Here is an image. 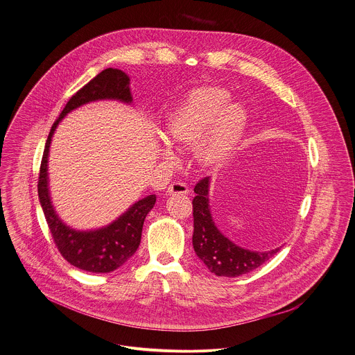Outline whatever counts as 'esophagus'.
<instances>
[{
  "mask_svg": "<svg viewBox=\"0 0 355 355\" xmlns=\"http://www.w3.org/2000/svg\"><path fill=\"white\" fill-rule=\"evenodd\" d=\"M167 193L171 196L174 195H188L189 189L187 187V184L184 182H173L168 188H167Z\"/></svg>",
  "mask_w": 355,
  "mask_h": 355,
  "instance_id": "esophagus-1",
  "label": "esophagus"
}]
</instances>
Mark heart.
I'll list each match as a JSON object with an SVG mask.
<instances>
[{"mask_svg":"<svg viewBox=\"0 0 355 355\" xmlns=\"http://www.w3.org/2000/svg\"><path fill=\"white\" fill-rule=\"evenodd\" d=\"M230 92L220 85H201L189 91L167 116L164 140L170 146H195V158L204 168L220 167L243 136L248 113L229 103Z\"/></svg>","mask_w":355,"mask_h":355,"instance_id":"obj_1","label":"heart"}]
</instances>
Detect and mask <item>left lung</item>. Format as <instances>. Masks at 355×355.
I'll use <instances>...</instances> for the list:
<instances>
[{
	"label": "left lung",
	"mask_w": 355,
	"mask_h": 355,
	"mask_svg": "<svg viewBox=\"0 0 355 355\" xmlns=\"http://www.w3.org/2000/svg\"><path fill=\"white\" fill-rule=\"evenodd\" d=\"M209 177L201 178L195 187L193 197V249L198 259L216 276L248 274L268 261L280 248L268 252H252L236 246L215 226L208 205Z\"/></svg>",
	"instance_id": "8db88e82"
}]
</instances>
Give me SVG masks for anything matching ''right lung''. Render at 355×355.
Listing matches in <instances>:
<instances>
[{
  "label": "right lung",
  "instance_id": "obj_1",
  "mask_svg": "<svg viewBox=\"0 0 355 355\" xmlns=\"http://www.w3.org/2000/svg\"><path fill=\"white\" fill-rule=\"evenodd\" d=\"M98 99L132 102L129 78L119 69L107 68L88 81L68 101L60 117L54 121L46 140L40 162L38 195L53 241L62 257L83 271L106 274L117 270L137 250L144 219L153 209L157 196L150 195L139 200L107 227L94 232H76L60 220L51 205L47 188L49 147L58 122L73 109Z\"/></svg>",
  "mask_w": 355,
  "mask_h": 355
}]
</instances>
